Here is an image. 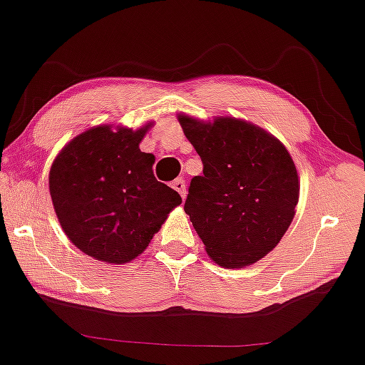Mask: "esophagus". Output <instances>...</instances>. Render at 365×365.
I'll return each instance as SVG.
<instances>
[{
  "label": "esophagus",
  "instance_id": "1",
  "mask_svg": "<svg viewBox=\"0 0 365 365\" xmlns=\"http://www.w3.org/2000/svg\"><path fill=\"white\" fill-rule=\"evenodd\" d=\"M171 185H173V188H175V190L178 192V194H180V197H182V199H185V197H187V185H185V180H183V178H177V180H175L173 183H171Z\"/></svg>",
  "mask_w": 365,
  "mask_h": 365
}]
</instances>
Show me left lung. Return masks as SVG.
Here are the masks:
<instances>
[{
  "label": "left lung",
  "instance_id": "left-lung-1",
  "mask_svg": "<svg viewBox=\"0 0 365 365\" xmlns=\"http://www.w3.org/2000/svg\"><path fill=\"white\" fill-rule=\"evenodd\" d=\"M178 120L204 165L183 209L217 265H252L277 247L296 214L299 177L291 155L240 118L202 122L180 113Z\"/></svg>",
  "mask_w": 365,
  "mask_h": 365
}]
</instances>
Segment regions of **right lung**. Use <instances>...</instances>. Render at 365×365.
<instances>
[{
  "label": "right lung",
  "instance_id": "right-lung-1",
  "mask_svg": "<svg viewBox=\"0 0 365 365\" xmlns=\"http://www.w3.org/2000/svg\"><path fill=\"white\" fill-rule=\"evenodd\" d=\"M149 125L88 129L51 166L57 219L74 247L96 260H134L182 204L178 192L155 178V156L139 149Z\"/></svg>",
  "mask_w": 365,
  "mask_h": 365
}]
</instances>
